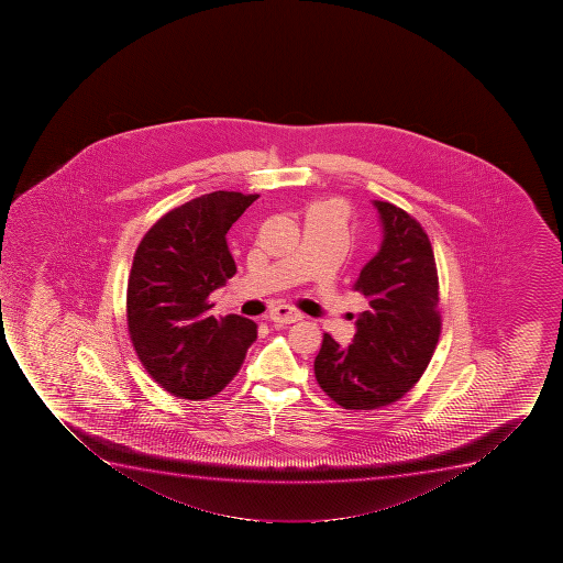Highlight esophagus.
Segmentation results:
<instances>
[{"label":"esophagus","instance_id":"esophagus-1","mask_svg":"<svg viewBox=\"0 0 563 563\" xmlns=\"http://www.w3.org/2000/svg\"><path fill=\"white\" fill-rule=\"evenodd\" d=\"M269 318H272L275 324H294V322L301 320L303 314H301L299 311H296V309H291V307H288V305H278V307L273 309Z\"/></svg>","mask_w":563,"mask_h":563}]
</instances>
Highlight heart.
I'll return each instance as SVG.
<instances>
[{
	"label": "heart",
	"mask_w": 563,
	"mask_h": 563,
	"mask_svg": "<svg viewBox=\"0 0 563 563\" xmlns=\"http://www.w3.org/2000/svg\"><path fill=\"white\" fill-rule=\"evenodd\" d=\"M328 207H330V209H333V211H338L339 214H341V207H339V206H328Z\"/></svg>",
	"instance_id": "heart-1"
}]
</instances>
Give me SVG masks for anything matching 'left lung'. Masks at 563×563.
I'll return each instance as SVG.
<instances>
[{
  "label": "left lung",
  "instance_id": "8db88e82",
  "mask_svg": "<svg viewBox=\"0 0 563 563\" xmlns=\"http://www.w3.org/2000/svg\"><path fill=\"white\" fill-rule=\"evenodd\" d=\"M373 207L383 241L352 286L369 309L357 314L349 346L325 333L314 360L320 388L349 410L378 409L404 397L422 377L441 333L430 239L404 209L378 199Z\"/></svg>",
  "mask_w": 563,
  "mask_h": 563
}]
</instances>
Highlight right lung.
Masks as SVG:
<instances>
[{
    "mask_svg": "<svg viewBox=\"0 0 563 563\" xmlns=\"http://www.w3.org/2000/svg\"><path fill=\"white\" fill-rule=\"evenodd\" d=\"M256 194L212 192L167 212L146 232L128 280V330L141 364L169 394L207 399L245 362L256 324L214 318L207 301L238 272L225 233Z\"/></svg>",
    "mask_w": 563,
    "mask_h": 563,
    "instance_id": "1",
    "label": "right lung"
}]
</instances>
